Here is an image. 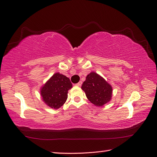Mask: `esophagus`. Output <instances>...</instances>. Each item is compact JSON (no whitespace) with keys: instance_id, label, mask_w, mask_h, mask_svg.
<instances>
[{"instance_id":"34e87169","label":"esophagus","mask_w":157,"mask_h":157,"mask_svg":"<svg viewBox=\"0 0 157 157\" xmlns=\"http://www.w3.org/2000/svg\"><path fill=\"white\" fill-rule=\"evenodd\" d=\"M82 84V81H80V82H78V83L76 84V85H77V86H81Z\"/></svg>"}]
</instances>
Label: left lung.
<instances>
[{"label": "left lung", "mask_w": 157, "mask_h": 157, "mask_svg": "<svg viewBox=\"0 0 157 157\" xmlns=\"http://www.w3.org/2000/svg\"><path fill=\"white\" fill-rule=\"evenodd\" d=\"M81 88L88 100L94 105L101 107L111 100L112 87L97 73L92 72L87 75Z\"/></svg>", "instance_id": "8db88e82"}]
</instances>
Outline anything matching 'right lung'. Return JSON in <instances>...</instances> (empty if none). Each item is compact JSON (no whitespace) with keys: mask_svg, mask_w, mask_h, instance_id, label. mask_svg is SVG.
Masks as SVG:
<instances>
[{"mask_svg":"<svg viewBox=\"0 0 157 157\" xmlns=\"http://www.w3.org/2000/svg\"><path fill=\"white\" fill-rule=\"evenodd\" d=\"M70 79L59 73H55L41 88V96L47 105L59 109L67 99L68 90L73 86Z\"/></svg>","mask_w":157,"mask_h":157,"instance_id":"add662e5","label":"right lung"}]
</instances>
